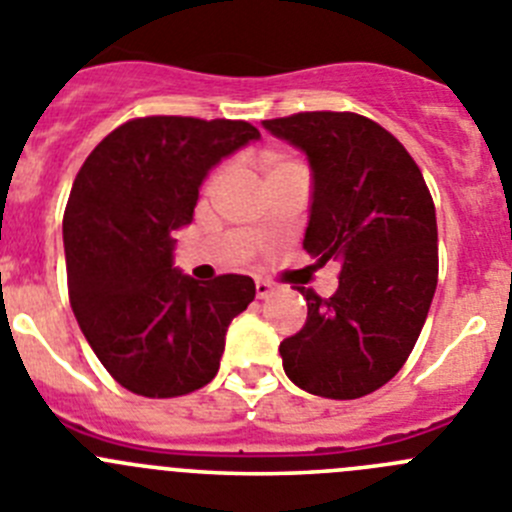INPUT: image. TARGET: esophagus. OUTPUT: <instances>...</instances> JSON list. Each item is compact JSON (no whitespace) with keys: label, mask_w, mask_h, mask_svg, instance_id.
Here are the masks:
<instances>
[{"label":"esophagus","mask_w":512,"mask_h":512,"mask_svg":"<svg viewBox=\"0 0 512 512\" xmlns=\"http://www.w3.org/2000/svg\"><path fill=\"white\" fill-rule=\"evenodd\" d=\"M255 293L257 298H267L273 293V285L267 283V280H255Z\"/></svg>","instance_id":"1"}]
</instances>
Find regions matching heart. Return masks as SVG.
<instances>
[{
  "mask_svg": "<svg viewBox=\"0 0 512 512\" xmlns=\"http://www.w3.org/2000/svg\"><path fill=\"white\" fill-rule=\"evenodd\" d=\"M288 165H296V163H290V160L280 158V155H265V158H262V170H265V176H270V173H275V170L280 168H288Z\"/></svg>",
  "mask_w": 512,
  "mask_h": 512,
  "instance_id": "1",
  "label": "heart"
}]
</instances>
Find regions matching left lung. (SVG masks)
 I'll return each mask as SVG.
<instances>
[{
    "label": "left lung",
    "mask_w": 512,
    "mask_h": 512,
    "mask_svg": "<svg viewBox=\"0 0 512 512\" xmlns=\"http://www.w3.org/2000/svg\"><path fill=\"white\" fill-rule=\"evenodd\" d=\"M262 127L298 147L311 168L303 250L342 265L329 301L296 288L308 319L280 342L283 370L311 395L362 398L398 375L434 301V201L416 160L372 119L303 112Z\"/></svg>",
    "instance_id": "8db88e82"
}]
</instances>
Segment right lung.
I'll return each mask as SVG.
<instances>
[{
    "label": "right lung",
    "instance_id": "obj_1",
    "mask_svg": "<svg viewBox=\"0 0 512 512\" xmlns=\"http://www.w3.org/2000/svg\"><path fill=\"white\" fill-rule=\"evenodd\" d=\"M260 132L234 119L145 117L107 135L63 214L68 296L99 362L130 393L176 398L214 380L247 275L199 283L173 265L211 168Z\"/></svg>",
    "mask_w": 512,
    "mask_h": 512
}]
</instances>
